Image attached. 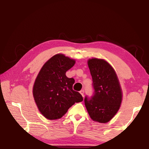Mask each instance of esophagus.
I'll use <instances>...</instances> for the list:
<instances>
[{
  "instance_id": "1",
  "label": "esophagus",
  "mask_w": 149,
  "mask_h": 149,
  "mask_svg": "<svg viewBox=\"0 0 149 149\" xmlns=\"http://www.w3.org/2000/svg\"><path fill=\"white\" fill-rule=\"evenodd\" d=\"M79 93H80V94L83 97H84V90H81L80 91H79Z\"/></svg>"
}]
</instances>
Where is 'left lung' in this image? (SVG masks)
I'll return each mask as SVG.
<instances>
[{"mask_svg": "<svg viewBox=\"0 0 149 149\" xmlns=\"http://www.w3.org/2000/svg\"><path fill=\"white\" fill-rule=\"evenodd\" d=\"M88 66L93 79V95L84 101L91 119L107 123L116 114L122 99L119 80L113 68L102 59L92 58Z\"/></svg>", "mask_w": 149, "mask_h": 149, "instance_id": "8db88e82", "label": "left lung"}]
</instances>
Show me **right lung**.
<instances>
[{
    "label": "right lung",
    "instance_id": "add662e5",
    "mask_svg": "<svg viewBox=\"0 0 149 149\" xmlns=\"http://www.w3.org/2000/svg\"><path fill=\"white\" fill-rule=\"evenodd\" d=\"M75 63L64 54L54 55L43 65L35 79L33 89L35 101L47 119H59L75 102L84 100L79 93L73 90L74 78L65 75Z\"/></svg>",
    "mask_w": 149,
    "mask_h": 149
}]
</instances>
